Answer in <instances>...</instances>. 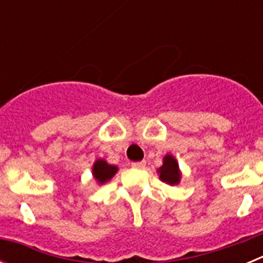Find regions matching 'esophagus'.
Segmentation results:
<instances>
[{
  "instance_id": "obj_1",
  "label": "esophagus",
  "mask_w": 263,
  "mask_h": 263,
  "mask_svg": "<svg viewBox=\"0 0 263 263\" xmlns=\"http://www.w3.org/2000/svg\"><path fill=\"white\" fill-rule=\"evenodd\" d=\"M145 166H146L145 160H141V162H133V163H132V167H134V168H145Z\"/></svg>"
}]
</instances>
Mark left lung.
Segmentation results:
<instances>
[{"label": "left lung", "instance_id": "obj_1", "mask_svg": "<svg viewBox=\"0 0 263 263\" xmlns=\"http://www.w3.org/2000/svg\"><path fill=\"white\" fill-rule=\"evenodd\" d=\"M160 180L168 184H178L180 179V173H179V166L176 163L175 158L171 155H166L163 159V166L158 170Z\"/></svg>", "mask_w": 263, "mask_h": 263}]
</instances>
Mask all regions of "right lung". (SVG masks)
I'll use <instances>...</instances> for the list:
<instances>
[{
    "instance_id": "obj_1",
    "label": "right lung",
    "mask_w": 263,
    "mask_h": 263,
    "mask_svg": "<svg viewBox=\"0 0 263 263\" xmlns=\"http://www.w3.org/2000/svg\"><path fill=\"white\" fill-rule=\"evenodd\" d=\"M117 173V167L110 166L103 159L96 160V163L93 166V176L96 178L97 182L100 183H105L108 182L111 176Z\"/></svg>"
}]
</instances>
